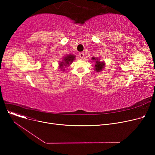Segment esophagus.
Instances as JSON below:
<instances>
[{"label": "esophagus", "instance_id": "1", "mask_svg": "<svg viewBox=\"0 0 155 155\" xmlns=\"http://www.w3.org/2000/svg\"><path fill=\"white\" fill-rule=\"evenodd\" d=\"M84 53H83V52H80V53H79V54H78V56L80 57L81 58H83L84 57Z\"/></svg>", "mask_w": 155, "mask_h": 155}]
</instances>
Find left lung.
I'll list each match as a JSON object with an SVG mask.
<instances>
[{"mask_svg":"<svg viewBox=\"0 0 155 155\" xmlns=\"http://www.w3.org/2000/svg\"><path fill=\"white\" fill-rule=\"evenodd\" d=\"M92 60H96L97 61H95V70L96 71H100L102 70V68H104V65H105V63L104 62H101L100 61H99L98 59H97L95 58H92Z\"/></svg>","mask_w":155,"mask_h":155,"instance_id":"left-lung-1","label":"left lung"}]
</instances>
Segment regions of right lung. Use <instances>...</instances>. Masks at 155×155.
<instances>
[{
	"mask_svg": "<svg viewBox=\"0 0 155 155\" xmlns=\"http://www.w3.org/2000/svg\"><path fill=\"white\" fill-rule=\"evenodd\" d=\"M75 59V56H73L72 54L70 55H67V56H65L64 58H63V61L62 62H61L60 63V67L61 69H63V68L64 67H68L70 64L71 63V62L74 60ZM64 70V69H63Z\"/></svg>",
	"mask_w": 155,
	"mask_h": 155,
	"instance_id": "right-lung-1",
	"label": "right lung"
}]
</instances>
